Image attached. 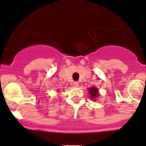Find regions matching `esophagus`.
Listing matches in <instances>:
<instances>
[{"label": "esophagus", "mask_w": 146, "mask_h": 146, "mask_svg": "<svg viewBox=\"0 0 146 146\" xmlns=\"http://www.w3.org/2000/svg\"><path fill=\"white\" fill-rule=\"evenodd\" d=\"M73 85H74L75 87H78L79 86V82H75L74 83H73Z\"/></svg>", "instance_id": "1"}]
</instances>
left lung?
<instances>
[{"instance_id": "left-lung-1", "label": "left lung", "mask_w": 146, "mask_h": 146, "mask_svg": "<svg viewBox=\"0 0 146 146\" xmlns=\"http://www.w3.org/2000/svg\"><path fill=\"white\" fill-rule=\"evenodd\" d=\"M88 91H89V93L92 99H96L99 96V90L97 88H96L95 86L92 87V88H88Z\"/></svg>"}]
</instances>
